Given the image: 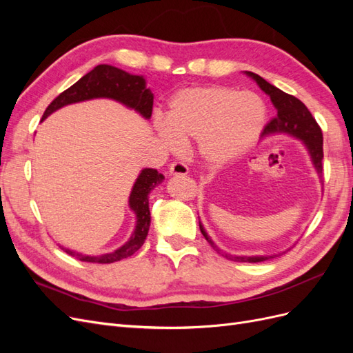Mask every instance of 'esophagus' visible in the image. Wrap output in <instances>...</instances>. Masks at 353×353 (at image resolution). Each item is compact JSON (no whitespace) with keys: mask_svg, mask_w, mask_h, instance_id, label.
I'll use <instances>...</instances> for the list:
<instances>
[{"mask_svg":"<svg viewBox=\"0 0 353 353\" xmlns=\"http://www.w3.org/2000/svg\"><path fill=\"white\" fill-rule=\"evenodd\" d=\"M188 174V168L183 162H174L169 166V175L170 176H184Z\"/></svg>","mask_w":353,"mask_h":353,"instance_id":"esophagus-1","label":"esophagus"}]
</instances>
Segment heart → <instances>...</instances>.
<instances>
[{"instance_id":"heart-1","label":"heart","mask_w":353,"mask_h":353,"mask_svg":"<svg viewBox=\"0 0 353 353\" xmlns=\"http://www.w3.org/2000/svg\"><path fill=\"white\" fill-rule=\"evenodd\" d=\"M265 121L266 108L258 94L209 85L175 92L168 121L156 122V131L174 152L183 147V140L197 141L199 156L209 166L221 168L250 150Z\"/></svg>"}]
</instances>
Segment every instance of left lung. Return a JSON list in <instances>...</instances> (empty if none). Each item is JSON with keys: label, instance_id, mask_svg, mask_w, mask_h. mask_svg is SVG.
Instances as JSON below:
<instances>
[{"label": "left lung", "instance_id": "1", "mask_svg": "<svg viewBox=\"0 0 353 353\" xmlns=\"http://www.w3.org/2000/svg\"><path fill=\"white\" fill-rule=\"evenodd\" d=\"M249 78H252L256 83L259 85V88L268 95L271 99L274 108H275V117L274 119L265 126V130L262 132V137H271V135H280L285 134L290 135L293 138H297L299 141H302L305 148L309 153V157H311V162L316 170V174L321 179L323 176V132L321 128L318 126L316 121L312 117L311 112L307 110L306 105L293 95L285 94L280 88L274 87L270 82H266L263 78H261L259 74H256L253 72H244ZM199 227L203 234V237L208 240V243L215 249L219 254H222L223 258H227L234 262H263L272 258H276V256H281L283 253H287L292 248L285 249L284 252L280 253H274V254H254V256H245V254H231L221 250L218 245L213 243V240L209 237V234L206 232L205 227L199 219Z\"/></svg>", "mask_w": 353, "mask_h": 353}]
</instances>
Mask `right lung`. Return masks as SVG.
I'll return each mask as SVG.
<instances>
[{
    "instance_id": "add662e5",
    "label": "right lung",
    "mask_w": 353,
    "mask_h": 353,
    "mask_svg": "<svg viewBox=\"0 0 353 353\" xmlns=\"http://www.w3.org/2000/svg\"><path fill=\"white\" fill-rule=\"evenodd\" d=\"M94 99H110L123 104L128 109L135 110L144 119L152 117L154 95L150 88H147V82L143 74H131L110 65H99L52 100L44 112L42 121L47 119L51 113L65 108V105ZM163 179L165 176L159 174L157 169L150 168L143 169L140 175L137 176L130 200H128L130 209L135 213V228L131 237L121 248L99 256L70 250L68 248H63V245L61 249L78 261L94 263H112L134 254L144 244L148 228H150L152 216L150 209H148V194L159 184H162Z\"/></svg>"
}]
</instances>
